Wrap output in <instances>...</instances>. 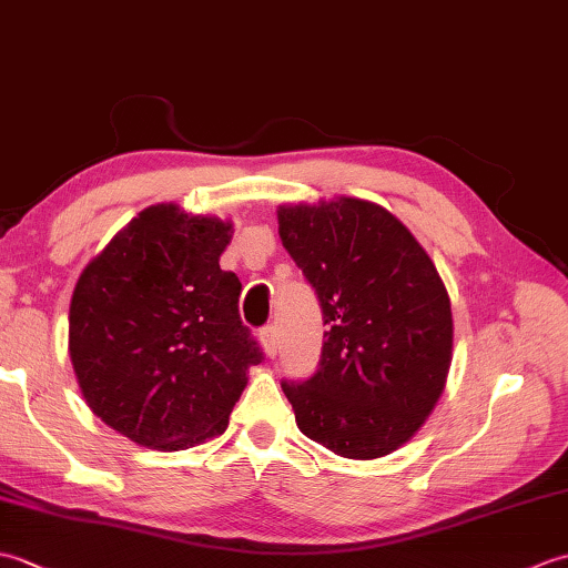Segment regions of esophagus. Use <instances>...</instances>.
I'll use <instances>...</instances> for the list:
<instances>
[{"label":"esophagus","mask_w":568,"mask_h":568,"mask_svg":"<svg viewBox=\"0 0 568 568\" xmlns=\"http://www.w3.org/2000/svg\"><path fill=\"white\" fill-rule=\"evenodd\" d=\"M261 346L271 358L277 354V332H275V327H263L261 329Z\"/></svg>","instance_id":"esophagus-1"}]
</instances>
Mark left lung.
<instances>
[{"instance_id": "left-lung-1", "label": "left lung", "mask_w": 568, "mask_h": 568, "mask_svg": "<svg viewBox=\"0 0 568 568\" xmlns=\"http://www.w3.org/2000/svg\"><path fill=\"white\" fill-rule=\"evenodd\" d=\"M277 234L329 324L315 376L283 383L300 432L344 458L393 454L449 376L454 320L437 265L393 212L358 197L281 204Z\"/></svg>"}]
</instances>
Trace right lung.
Instances as JSON below:
<instances>
[{
	"instance_id": "1",
	"label": "right lung",
	"mask_w": 568,
	"mask_h": 568,
	"mask_svg": "<svg viewBox=\"0 0 568 568\" xmlns=\"http://www.w3.org/2000/svg\"><path fill=\"white\" fill-rule=\"evenodd\" d=\"M232 220L151 204L80 273L68 352L84 403L155 452L222 434L261 361L239 317L241 283L220 268Z\"/></svg>"
}]
</instances>
